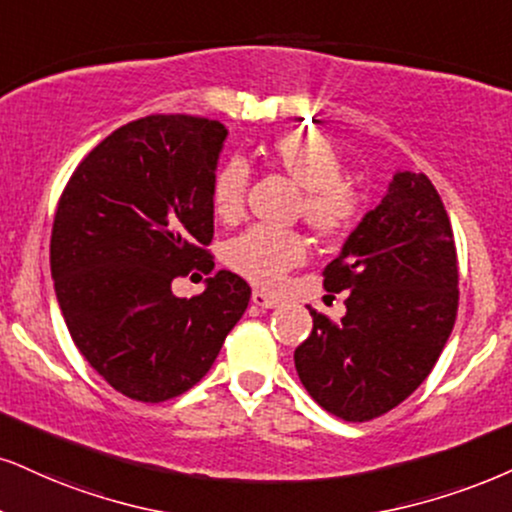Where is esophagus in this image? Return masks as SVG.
Returning <instances> with one entry per match:
<instances>
[{"instance_id":"esophagus-1","label":"esophagus","mask_w":512,"mask_h":512,"mask_svg":"<svg viewBox=\"0 0 512 512\" xmlns=\"http://www.w3.org/2000/svg\"><path fill=\"white\" fill-rule=\"evenodd\" d=\"M251 301H254L258 308H275L277 304H280V299H277V296L266 294L263 289H254V294H251Z\"/></svg>"}]
</instances>
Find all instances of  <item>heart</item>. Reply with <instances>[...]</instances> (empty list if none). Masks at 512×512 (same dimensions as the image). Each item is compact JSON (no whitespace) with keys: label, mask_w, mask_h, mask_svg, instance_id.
I'll use <instances>...</instances> for the list:
<instances>
[{"label":"heart","mask_w":512,"mask_h":512,"mask_svg":"<svg viewBox=\"0 0 512 512\" xmlns=\"http://www.w3.org/2000/svg\"><path fill=\"white\" fill-rule=\"evenodd\" d=\"M268 161L304 187L299 213L313 235L342 239L363 216V194L344 178V163L323 135L311 130H289L268 147ZM249 173L239 161H227L211 182L213 213L235 223L244 211ZM306 258V242L294 230L249 227L225 246V263L235 273L261 287H275L289 270Z\"/></svg>","instance_id":"1"}]
</instances>
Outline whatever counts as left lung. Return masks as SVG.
<instances>
[{
  "mask_svg": "<svg viewBox=\"0 0 512 512\" xmlns=\"http://www.w3.org/2000/svg\"><path fill=\"white\" fill-rule=\"evenodd\" d=\"M323 277L330 292H349L346 315L334 323L308 308L313 332L294 351L299 380L337 418H380L425 382L456 323V242L430 178L396 173Z\"/></svg>",
  "mask_w": 512,
  "mask_h": 512,
  "instance_id": "1",
  "label": "left lung"
}]
</instances>
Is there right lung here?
Returning <instances> with one entry per match:
<instances>
[{
	"instance_id": "add662e5",
	"label": "right lung",
	"mask_w": 512,
	"mask_h": 512,
	"mask_svg": "<svg viewBox=\"0 0 512 512\" xmlns=\"http://www.w3.org/2000/svg\"><path fill=\"white\" fill-rule=\"evenodd\" d=\"M227 130L173 113L113 130L56 206L49 263L75 346L113 389L161 403L211 370L251 299L230 270L192 299L175 277L213 270L211 182Z\"/></svg>"
}]
</instances>
